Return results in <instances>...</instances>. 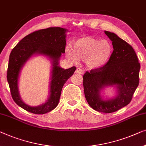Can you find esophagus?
<instances>
[{"instance_id": "1", "label": "esophagus", "mask_w": 146, "mask_h": 146, "mask_svg": "<svg viewBox=\"0 0 146 146\" xmlns=\"http://www.w3.org/2000/svg\"><path fill=\"white\" fill-rule=\"evenodd\" d=\"M75 72H76V73H80V74H83V69H81V68H77V69H76Z\"/></svg>"}]
</instances>
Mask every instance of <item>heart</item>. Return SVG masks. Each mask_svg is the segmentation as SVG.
<instances>
[{
  "mask_svg": "<svg viewBox=\"0 0 146 146\" xmlns=\"http://www.w3.org/2000/svg\"><path fill=\"white\" fill-rule=\"evenodd\" d=\"M73 50L67 48V57L73 61L85 60L87 66L98 69L105 66L111 58L113 48L108 40H99L92 37H85L75 41Z\"/></svg>",
  "mask_w": 146,
  "mask_h": 146,
  "instance_id": "1",
  "label": "heart"
}]
</instances>
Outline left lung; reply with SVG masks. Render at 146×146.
Returning a JSON list of instances; mask_svg holds the SVG:
<instances>
[{
	"instance_id": "1",
	"label": "left lung",
	"mask_w": 146,
	"mask_h": 146,
	"mask_svg": "<svg viewBox=\"0 0 146 146\" xmlns=\"http://www.w3.org/2000/svg\"><path fill=\"white\" fill-rule=\"evenodd\" d=\"M104 33L112 42L114 50L111 58L104 67L84 74L83 87L86 100L92 108L103 113H111L130 102L139 85L140 64L130 44L113 32ZM114 85L117 96L111 100H102L100 96L102 90Z\"/></svg>"
}]
</instances>
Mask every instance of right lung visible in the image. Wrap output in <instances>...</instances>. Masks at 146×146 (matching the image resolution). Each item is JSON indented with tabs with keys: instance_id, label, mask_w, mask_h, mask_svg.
Listing matches in <instances>:
<instances>
[{
	"instance_id": "add662e5",
	"label": "right lung",
	"mask_w": 146,
	"mask_h": 146,
	"mask_svg": "<svg viewBox=\"0 0 146 146\" xmlns=\"http://www.w3.org/2000/svg\"><path fill=\"white\" fill-rule=\"evenodd\" d=\"M67 32L66 29L59 27L37 30L24 37L12 49L8 65L7 81L14 101L26 111L44 114L54 109L59 103L63 85L75 72V67L65 69L59 65L61 53H65ZM35 54L45 55L52 60V78L48 100L42 106L30 107L21 99L17 82L22 67Z\"/></svg>"
}]
</instances>
